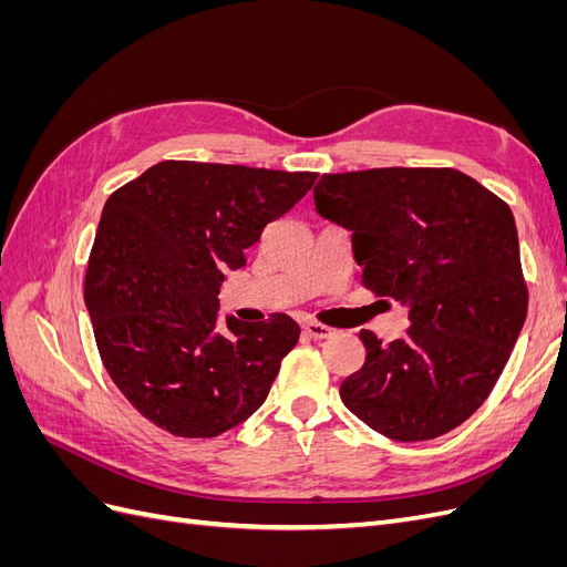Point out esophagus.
I'll return each instance as SVG.
<instances>
[{
  "label": "esophagus",
  "mask_w": 567,
  "mask_h": 567,
  "mask_svg": "<svg viewBox=\"0 0 567 567\" xmlns=\"http://www.w3.org/2000/svg\"><path fill=\"white\" fill-rule=\"evenodd\" d=\"M302 331H305L307 336H310V338H315V340H323V338H331V336H333L331 326L319 323V321H307V323H302Z\"/></svg>",
  "instance_id": "obj_1"
}]
</instances>
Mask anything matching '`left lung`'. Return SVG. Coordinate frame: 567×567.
<instances>
[{
    "label": "left lung",
    "mask_w": 567,
    "mask_h": 567,
    "mask_svg": "<svg viewBox=\"0 0 567 567\" xmlns=\"http://www.w3.org/2000/svg\"><path fill=\"white\" fill-rule=\"evenodd\" d=\"M317 213L352 231L362 284L409 307L381 346L362 331L364 367L340 400L398 442L454 431L487 400L527 315L508 205L454 167H373L321 175Z\"/></svg>",
    "instance_id": "1"
}]
</instances>
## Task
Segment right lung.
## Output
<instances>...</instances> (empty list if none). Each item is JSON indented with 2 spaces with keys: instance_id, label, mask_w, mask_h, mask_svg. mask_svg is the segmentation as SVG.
<instances>
[{
  "instance_id": "right-lung-1",
  "label": "right lung",
  "mask_w": 567,
  "mask_h": 567,
  "mask_svg": "<svg viewBox=\"0 0 567 567\" xmlns=\"http://www.w3.org/2000/svg\"><path fill=\"white\" fill-rule=\"evenodd\" d=\"M315 173L163 161L104 205L84 305L111 381L177 437H215L262 406L300 326H217L227 269L310 192Z\"/></svg>"
}]
</instances>
